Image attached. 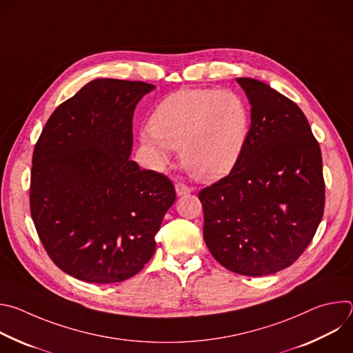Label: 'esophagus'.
<instances>
[{"label":"esophagus","mask_w":353,"mask_h":353,"mask_svg":"<svg viewBox=\"0 0 353 353\" xmlns=\"http://www.w3.org/2000/svg\"><path fill=\"white\" fill-rule=\"evenodd\" d=\"M191 187H188V185H185L184 183H177L176 184V192H177V195H184V194H187V192H191Z\"/></svg>","instance_id":"esophagus-1"}]
</instances>
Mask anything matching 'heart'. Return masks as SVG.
Instances as JSON below:
<instances>
[{
    "label": "heart",
    "instance_id": "1",
    "mask_svg": "<svg viewBox=\"0 0 353 353\" xmlns=\"http://www.w3.org/2000/svg\"><path fill=\"white\" fill-rule=\"evenodd\" d=\"M142 145L157 165L180 149V162L194 177L215 180L239 162L250 130V114L240 94L223 89H181L155 109Z\"/></svg>",
    "mask_w": 353,
    "mask_h": 353
}]
</instances>
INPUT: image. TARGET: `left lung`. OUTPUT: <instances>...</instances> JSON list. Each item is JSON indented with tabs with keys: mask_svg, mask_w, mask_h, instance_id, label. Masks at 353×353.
I'll return each mask as SVG.
<instances>
[{
	"mask_svg": "<svg viewBox=\"0 0 353 353\" xmlns=\"http://www.w3.org/2000/svg\"><path fill=\"white\" fill-rule=\"evenodd\" d=\"M236 81L251 105L243 152L198 198L214 259L232 272L264 276L292 265L313 240L325 204L323 159L294 102L261 81Z\"/></svg>",
	"mask_w": 353,
	"mask_h": 353,
	"instance_id": "obj_1",
	"label": "left lung"
}]
</instances>
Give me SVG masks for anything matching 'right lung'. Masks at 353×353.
Here are the masks:
<instances>
[{"mask_svg": "<svg viewBox=\"0 0 353 353\" xmlns=\"http://www.w3.org/2000/svg\"><path fill=\"white\" fill-rule=\"evenodd\" d=\"M154 88L90 81L54 110L36 142L30 215L48 257L77 279L121 282L155 253L176 190L130 161L134 110Z\"/></svg>", "mask_w": 353, "mask_h": 353, "instance_id": "obj_1", "label": "right lung"}]
</instances>
